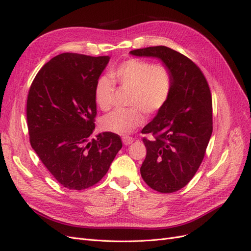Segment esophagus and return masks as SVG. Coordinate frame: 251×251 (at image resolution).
I'll return each mask as SVG.
<instances>
[{"mask_svg": "<svg viewBox=\"0 0 251 251\" xmlns=\"http://www.w3.org/2000/svg\"><path fill=\"white\" fill-rule=\"evenodd\" d=\"M133 141H134V138L130 137V136H124L123 137V142L125 146H128V144L133 143Z\"/></svg>", "mask_w": 251, "mask_h": 251, "instance_id": "1", "label": "esophagus"}]
</instances>
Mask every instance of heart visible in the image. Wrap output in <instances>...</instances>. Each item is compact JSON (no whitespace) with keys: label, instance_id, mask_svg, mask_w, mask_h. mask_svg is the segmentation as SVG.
Masks as SVG:
<instances>
[{"label":"heart","instance_id":"heart-1","mask_svg":"<svg viewBox=\"0 0 251 251\" xmlns=\"http://www.w3.org/2000/svg\"><path fill=\"white\" fill-rule=\"evenodd\" d=\"M115 85L128 89L127 104L131 108L115 110L104 116L101 127L117 135H128L143 123V113L155 115L168 103L174 87L172 70L163 63L151 64L148 60L130 58L113 68L110 76L97 79L94 96L102 111L114 105Z\"/></svg>","mask_w":251,"mask_h":251}]
</instances>
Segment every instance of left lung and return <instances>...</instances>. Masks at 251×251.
<instances>
[{
    "mask_svg": "<svg viewBox=\"0 0 251 251\" xmlns=\"http://www.w3.org/2000/svg\"><path fill=\"white\" fill-rule=\"evenodd\" d=\"M160 58L174 76L170 100L142 128L147 156L141 177L154 191L171 194L193 179L206 153L212 133V100L208 82L192 59L165 46L131 51Z\"/></svg>",
    "mask_w": 251,
    "mask_h": 251,
    "instance_id": "left-lung-1",
    "label": "left lung"
}]
</instances>
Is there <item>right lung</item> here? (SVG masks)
<instances>
[{
  "mask_svg": "<svg viewBox=\"0 0 251 251\" xmlns=\"http://www.w3.org/2000/svg\"><path fill=\"white\" fill-rule=\"evenodd\" d=\"M109 56L62 53L45 64L27 98L29 140L43 164L64 187L95 185L123 148L120 136L95 128L97 79Z\"/></svg>",
  "mask_w": 251,
  "mask_h": 251,
  "instance_id": "obj_1",
  "label": "right lung"
}]
</instances>
